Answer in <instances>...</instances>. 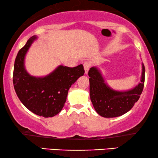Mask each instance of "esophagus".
Wrapping results in <instances>:
<instances>
[{
  "label": "esophagus",
  "instance_id": "34e87169",
  "mask_svg": "<svg viewBox=\"0 0 158 158\" xmlns=\"http://www.w3.org/2000/svg\"><path fill=\"white\" fill-rule=\"evenodd\" d=\"M91 66V63L90 62H85L83 64V67H84V70H85V74H87L88 70H89V68Z\"/></svg>",
  "mask_w": 158,
  "mask_h": 158
}]
</instances>
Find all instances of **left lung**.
<instances>
[{
  "instance_id": "1",
  "label": "left lung",
  "mask_w": 158,
  "mask_h": 158,
  "mask_svg": "<svg viewBox=\"0 0 158 158\" xmlns=\"http://www.w3.org/2000/svg\"><path fill=\"white\" fill-rule=\"evenodd\" d=\"M144 69L142 64L141 83L132 90L118 92L106 85L101 73L96 68L88 71L90 82V97L97 113L103 117L112 118L128 112L139 100L144 88Z\"/></svg>"
}]
</instances>
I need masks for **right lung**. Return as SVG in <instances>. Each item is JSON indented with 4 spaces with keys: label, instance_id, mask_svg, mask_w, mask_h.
<instances>
[{
    "label": "right lung",
    "instance_id": "right-lung-1",
    "mask_svg": "<svg viewBox=\"0 0 158 158\" xmlns=\"http://www.w3.org/2000/svg\"><path fill=\"white\" fill-rule=\"evenodd\" d=\"M36 37L31 36L19 51L15 60L13 83L17 96L29 111L43 117H52L64 106L68 90L85 70L83 64L74 68L60 65L47 76L35 77L26 71V53Z\"/></svg>",
    "mask_w": 158,
    "mask_h": 158
}]
</instances>
